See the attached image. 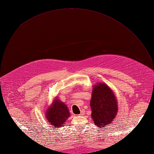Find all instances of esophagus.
<instances>
[{"instance_id":"esophagus-1","label":"esophagus","mask_w":154,"mask_h":154,"mask_svg":"<svg viewBox=\"0 0 154 154\" xmlns=\"http://www.w3.org/2000/svg\"><path fill=\"white\" fill-rule=\"evenodd\" d=\"M84 114H85V112H84V111H82V112H81V113L79 114V115H80V116H83Z\"/></svg>"}]
</instances>
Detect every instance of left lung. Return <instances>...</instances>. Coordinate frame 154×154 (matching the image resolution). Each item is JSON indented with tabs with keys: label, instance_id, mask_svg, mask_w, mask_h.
I'll return each mask as SVG.
<instances>
[{
	"label": "left lung",
	"instance_id": "obj_1",
	"mask_svg": "<svg viewBox=\"0 0 154 154\" xmlns=\"http://www.w3.org/2000/svg\"><path fill=\"white\" fill-rule=\"evenodd\" d=\"M91 108V116L96 126L104 127L110 124L118 112L117 102L112 91L104 83H98L93 88Z\"/></svg>",
	"mask_w": 154,
	"mask_h": 154
}]
</instances>
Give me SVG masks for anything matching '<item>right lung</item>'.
<instances>
[{"mask_svg": "<svg viewBox=\"0 0 154 154\" xmlns=\"http://www.w3.org/2000/svg\"><path fill=\"white\" fill-rule=\"evenodd\" d=\"M45 115L47 120L52 127L58 128L64 125L70 114L67 106L56 99L54 101L52 106L48 109Z\"/></svg>", "mask_w": 154, "mask_h": 154, "instance_id": "obj_1", "label": "right lung"}]
</instances>
